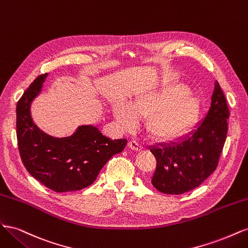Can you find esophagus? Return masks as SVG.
<instances>
[{"label": "esophagus", "instance_id": "obj_1", "mask_svg": "<svg viewBox=\"0 0 248 248\" xmlns=\"http://www.w3.org/2000/svg\"><path fill=\"white\" fill-rule=\"evenodd\" d=\"M128 146L131 150H133V151H140V150H141V148H142L141 145H140L139 142L134 140H132L128 142Z\"/></svg>", "mask_w": 248, "mask_h": 248}]
</instances>
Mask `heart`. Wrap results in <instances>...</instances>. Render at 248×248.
<instances>
[{
  "instance_id": "obj_1",
  "label": "heart",
  "mask_w": 248,
  "mask_h": 248,
  "mask_svg": "<svg viewBox=\"0 0 248 248\" xmlns=\"http://www.w3.org/2000/svg\"><path fill=\"white\" fill-rule=\"evenodd\" d=\"M183 85L139 95L130 106L123 102L114 106L117 122L126 130L133 129L138 118L147 119V130L152 137L169 140L183 133L197 121L200 114L198 100L191 98Z\"/></svg>"
}]
</instances>
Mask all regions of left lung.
Instances as JSON below:
<instances>
[{
    "label": "left lung",
    "instance_id": "left-lung-1",
    "mask_svg": "<svg viewBox=\"0 0 248 248\" xmlns=\"http://www.w3.org/2000/svg\"><path fill=\"white\" fill-rule=\"evenodd\" d=\"M204 121L186 138L150 148L156 169L152 185L166 194H182L199 187L218 166L228 133L230 110L218 81Z\"/></svg>",
    "mask_w": 248,
    "mask_h": 248
}]
</instances>
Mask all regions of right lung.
<instances>
[{"label":"right lung","mask_w":248,"mask_h":248,"mask_svg":"<svg viewBox=\"0 0 248 248\" xmlns=\"http://www.w3.org/2000/svg\"><path fill=\"white\" fill-rule=\"evenodd\" d=\"M46 76L37 77L17 101L16 137L21 161L30 175L56 192L86 188L104 164L123 151L127 140H112L93 126H81L64 139L41 131L32 121L30 104Z\"/></svg>","instance_id":"add662e5"}]
</instances>
